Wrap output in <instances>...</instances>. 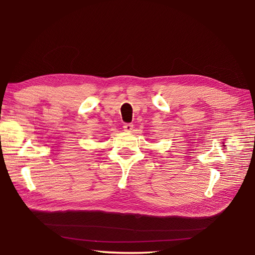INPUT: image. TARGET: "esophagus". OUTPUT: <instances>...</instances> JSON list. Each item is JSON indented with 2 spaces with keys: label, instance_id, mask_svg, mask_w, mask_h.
Segmentation results:
<instances>
[{
  "label": "esophagus",
  "instance_id": "34e87169",
  "mask_svg": "<svg viewBox=\"0 0 255 255\" xmlns=\"http://www.w3.org/2000/svg\"><path fill=\"white\" fill-rule=\"evenodd\" d=\"M124 130L127 131V132H131L132 129H133V125L132 124H124Z\"/></svg>",
  "mask_w": 255,
  "mask_h": 255
}]
</instances>
